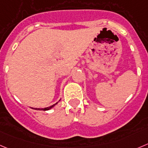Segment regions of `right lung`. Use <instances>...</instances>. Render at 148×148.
I'll list each match as a JSON object with an SVG mask.
<instances>
[{"label": "right lung", "mask_w": 148, "mask_h": 148, "mask_svg": "<svg viewBox=\"0 0 148 148\" xmlns=\"http://www.w3.org/2000/svg\"><path fill=\"white\" fill-rule=\"evenodd\" d=\"M57 102L56 104H54V105H51V106L48 107V108H33V109H35V110H49L51 109V108H53V107L55 106V105H57Z\"/></svg>", "instance_id": "right-lung-1"}]
</instances>
